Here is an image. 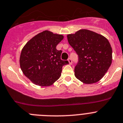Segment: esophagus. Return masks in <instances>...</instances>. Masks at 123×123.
<instances>
[{"label":"esophagus","instance_id":"esophagus-1","mask_svg":"<svg viewBox=\"0 0 123 123\" xmlns=\"http://www.w3.org/2000/svg\"><path fill=\"white\" fill-rule=\"evenodd\" d=\"M68 62H69V64H70V65H72V59H70V58H69V59H68Z\"/></svg>","mask_w":123,"mask_h":123}]
</instances>
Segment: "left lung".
<instances>
[{
  "label": "left lung",
  "instance_id": "1",
  "mask_svg": "<svg viewBox=\"0 0 123 123\" xmlns=\"http://www.w3.org/2000/svg\"><path fill=\"white\" fill-rule=\"evenodd\" d=\"M67 36L68 43L79 57L74 68L76 78L87 84L98 82L112 64V49L108 39L86 29Z\"/></svg>",
  "mask_w": 123,
  "mask_h": 123
}]
</instances>
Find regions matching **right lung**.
<instances>
[{
  "instance_id": "obj_1",
  "label": "right lung",
  "mask_w": 123,
  "mask_h": 123,
  "mask_svg": "<svg viewBox=\"0 0 123 123\" xmlns=\"http://www.w3.org/2000/svg\"><path fill=\"white\" fill-rule=\"evenodd\" d=\"M64 39L62 34L45 30L34 36L24 45L20 56L23 73L33 84L50 86L61 75L62 68L68 64L61 59V50L56 46Z\"/></svg>"
}]
</instances>
